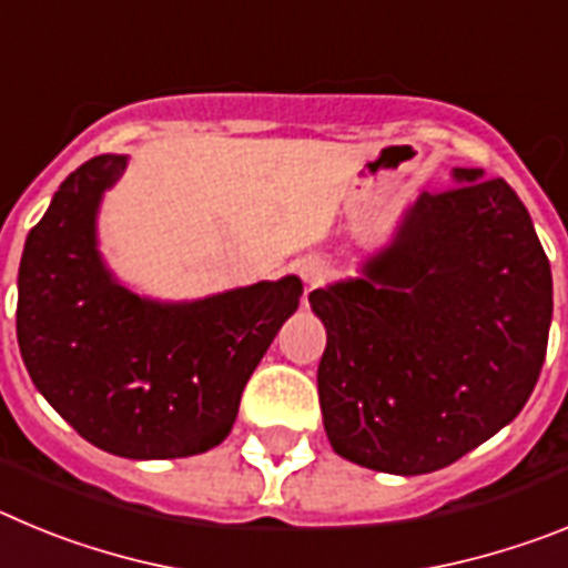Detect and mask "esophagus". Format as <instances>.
Listing matches in <instances>:
<instances>
[{
    "instance_id": "esophagus-1",
    "label": "esophagus",
    "mask_w": 568,
    "mask_h": 568,
    "mask_svg": "<svg viewBox=\"0 0 568 568\" xmlns=\"http://www.w3.org/2000/svg\"><path fill=\"white\" fill-rule=\"evenodd\" d=\"M298 273L301 278H304V284L318 287V284H324V281L329 278V264L324 258H304L301 261Z\"/></svg>"
}]
</instances>
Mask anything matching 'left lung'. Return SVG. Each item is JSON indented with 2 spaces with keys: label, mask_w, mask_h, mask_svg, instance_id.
Returning a JSON list of instances; mask_svg holds the SVG:
<instances>
[{
  "label": "left lung",
  "mask_w": 568,
  "mask_h": 568,
  "mask_svg": "<svg viewBox=\"0 0 568 568\" xmlns=\"http://www.w3.org/2000/svg\"><path fill=\"white\" fill-rule=\"evenodd\" d=\"M420 193L361 278L313 290L327 327L324 429L389 475L444 469L524 409L551 324V270L518 193L455 168Z\"/></svg>",
  "instance_id": "left-lung-1"
}]
</instances>
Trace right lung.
<instances>
[{"instance_id":"add662e5","label":"right lung","mask_w":568,"mask_h":568,"mask_svg":"<svg viewBox=\"0 0 568 568\" xmlns=\"http://www.w3.org/2000/svg\"><path fill=\"white\" fill-rule=\"evenodd\" d=\"M128 155L59 184L19 264L30 378L84 440L133 460L187 458L230 435L250 375L304 293L295 275L182 304L142 298L99 255L97 213Z\"/></svg>"}]
</instances>
